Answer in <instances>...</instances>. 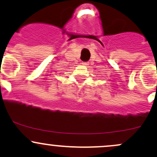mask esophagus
Wrapping results in <instances>:
<instances>
[{"label":"esophagus","instance_id":"1","mask_svg":"<svg viewBox=\"0 0 157 157\" xmlns=\"http://www.w3.org/2000/svg\"><path fill=\"white\" fill-rule=\"evenodd\" d=\"M82 65L84 66H88L90 64H89V62H82Z\"/></svg>","mask_w":157,"mask_h":157}]
</instances>
